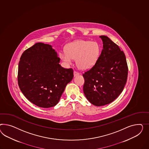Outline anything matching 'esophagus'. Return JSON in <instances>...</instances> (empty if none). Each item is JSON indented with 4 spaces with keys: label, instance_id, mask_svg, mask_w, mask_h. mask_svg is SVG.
<instances>
[{
    "label": "esophagus",
    "instance_id": "1",
    "mask_svg": "<svg viewBox=\"0 0 149 149\" xmlns=\"http://www.w3.org/2000/svg\"><path fill=\"white\" fill-rule=\"evenodd\" d=\"M80 74L78 72H77V71H74V77H75L78 76Z\"/></svg>",
    "mask_w": 149,
    "mask_h": 149
}]
</instances>
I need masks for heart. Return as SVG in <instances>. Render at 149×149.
Wrapping results in <instances>:
<instances>
[{
	"label": "heart",
	"instance_id": "1",
	"mask_svg": "<svg viewBox=\"0 0 149 149\" xmlns=\"http://www.w3.org/2000/svg\"><path fill=\"white\" fill-rule=\"evenodd\" d=\"M65 52L60 54L61 59L67 64H71L72 60L76 59L77 67L81 70L91 68L99 58L100 46L96 42L79 40L68 44Z\"/></svg>",
	"mask_w": 149,
	"mask_h": 149
}]
</instances>
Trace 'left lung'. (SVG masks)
Masks as SVG:
<instances>
[{
	"instance_id": "1",
	"label": "left lung",
	"mask_w": 149,
	"mask_h": 149,
	"mask_svg": "<svg viewBox=\"0 0 149 149\" xmlns=\"http://www.w3.org/2000/svg\"><path fill=\"white\" fill-rule=\"evenodd\" d=\"M103 49L97 63L83 74L84 92L93 105H107L124 88L128 74L125 54L108 37L101 36Z\"/></svg>"
}]
</instances>
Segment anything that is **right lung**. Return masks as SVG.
Wrapping results in <instances>:
<instances>
[{
  "label": "right lung",
  "instance_id": "right-lung-1",
  "mask_svg": "<svg viewBox=\"0 0 149 149\" xmlns=\"http://www.w3.org/2000/svg\"><path fill=\"white\" fill-rule=\"evenodd\" d=\"M52 46L43 43H37L22 54L18 65V85L33 104L49 108L59 102L74 77L72 69L63 68Z\"/></svg>",
  "mask_w": 149,
  "mask_h": 149
}]
</instances>
